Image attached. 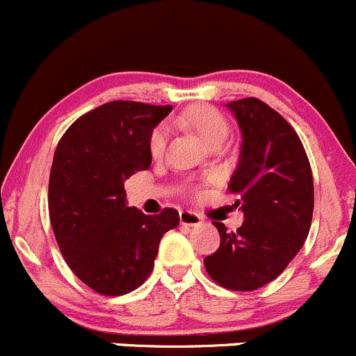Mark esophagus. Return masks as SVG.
<instances>
[{
	"label": "esophagus",
	"instance_id": "obj_1",
	"mask_svg": "<svg viewBox=\"0 0 356 356\" xmlns=\"http://www.w3.org/2000/svg\"><path fill=\"white\" fill-rule=\"evenodd\" d=\"M179 220H181V224H184V226H198V224L202 222V217L196 212H191V210H182V212L179 213Z\"/></svg>",
	"mask_w": 356,
	"mask_h": 356
}]
</instances>
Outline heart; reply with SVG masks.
<instances>
[{"instance_id":"heart-1","label":"heart","mask_w":356,"mask_h":356,"mask_svg":"<svg viewBox=\"0 0 356 356\" xmlns=\"http://www.w3.org/2000/svg\"><path fill=\"white\" fill-rule=\"evenodd\" d=\"M181 123L195 129L198 136L210 146L216 143H222L227 137V132H229L226 118L216 108L207 104L193 106L189 111H186L181 116ZM165 144H167V130H165V127H158V129L153 130L149 137L151 156H161Z\"/></svg>"}]
</instances>
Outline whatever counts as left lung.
<instances>
[{
  "mask_svg": "<svg viewBox=\"0 0 356 356\" xmlns=\"http://www.w3.org/2000/svg\"><path fill=\"white\" fill-rule=\"evenodd\" d=\"M241 129L240 163L227 184L240 195L245 220L236 231L213 222L220 245L203 259L220 287L248 292L273 282L305 245L315 191L308 154L291 123L255 97L227 104Z\"/></svg>",
  "mask_w": 356,
  "mask_h": 356,
  "instance_id": "1",
  "label": "left lung"
}]
</instances>
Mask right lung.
Wrapping results in <instances>:
<instances>
[{"label":"right lung","instance_id":"1","mask_svg":"<svg viewBox=\"0 0 356 356\" xmlns=\"http://www.w3.org/2000/svg\"><path fill=\"white\" fill-rule=\"evenodd\" d=\"M172 106L113 101L79 116L60 137L48 182V212L72 273L102 296L136 291L179 212L127 207L123 181L151 165L149 137Z\"/></svg>","mask_w":356,"mask_h":356}]
</instances>
